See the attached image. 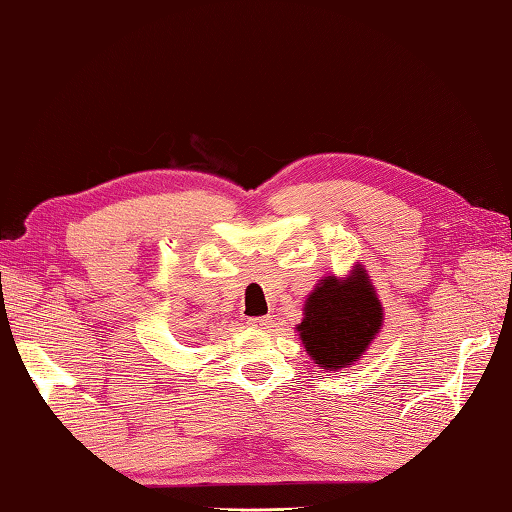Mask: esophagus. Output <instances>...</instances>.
<instances>
[{
  "instance_id": "obj_1",
  "label": "esophagus",
  "mask_w": 512,
  "mask_h": 512,
  "mask_svg": "<svg viewBox=\"0 0 512 512\" xmlns=\"http://www.w3.org/2000/svg\"><path fill=\"white\" fill-rule=\"evenodd\" d=\"M270 324H273V317H250L248 319V326H253V328H268Z\"/></svg>"
}]
</instances>
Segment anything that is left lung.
Here are the masks:
<instances>
[{
    "mask_svg": "<svg viewBox=\"0 0 512 512\" xmlns=\"http://www.w3.org/2000/svg\"><path fill=\"white\" fill-rule=\"evenodd\" d=\"M382 304L362 268L353 277L322 279L304 304V322L299 337L326 370H337L357 362L382 326Z\"/></svg>",
    "mask_w": 512,
    "mask_h": 512,
    "instance_id": "left-lung-1",
    "label": "left lung"
}]
</instances>
